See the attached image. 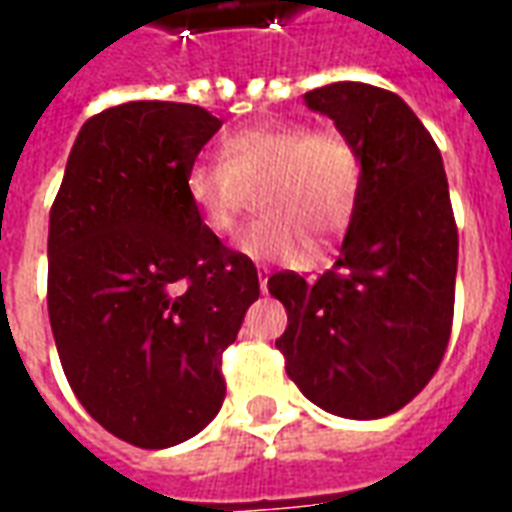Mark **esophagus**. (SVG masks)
<instances>
[{
	"mask_svg": "<svg viewBox=\"0 0 512 512\" xmlns=\"http://www.w3.org/2000/svg\"><path fill=\"white\" fill-rule=\"evenodd\" d=\"M257 274H260V290L266 293V290H268V271H266V268H260Z\"/></svg>",
	"mask_w": 512,
	"mask_h": 512,
	"instance_id": "34e87169",
	"label": "esophagus"
}]
</instances>
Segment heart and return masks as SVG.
Returning <instances> with one entry per match:
<instances>
[{
	"label": "heart",
	"mask_w": 512,
	"mask_h": 512,
	"mask_svg": "<svg viewBox=\"0 0 512 512\" xmlns=\"http://www.w3.org/2000/svg\"><path fill=\"white\" fill-rule=\"evenodd\" d=\"M362 150L343 128L266 123L224 136L219 161L186 172V194L213 235L233 233L246 189H260L266 216L246 224L238 249L252 260L296 263L310 255V235L343 233L362 194Z\"/></svg>",
	"instance_id": "obj_1"
}]
</instances>
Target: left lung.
Returning <instances> with one entry per match:
<instances>
[{"instance_id": "obj_1", "label": "left lung", "mask_w": 512, "mask_h": 512, "mask_svg": "<svg viewBox=\"0 0 512 512\" xmlns=\"http://www.w3.org/2000/svg\"><path fill=\"white\" fill-rule=\"evenodd\" d=\"M304 101L362 150L365 180L340 257L318 279L268 277L285 304V370L329 414H395L439 370L452 332L458 227L441 153L389 90L337 82Z\"/></svg>"}]
</instances>
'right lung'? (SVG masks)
I'll return each instance as SVG.
<instances>
[{"mask_svg":"<svg viewBox=\"0 0 512 512\" xmlns=\"http://www.w3.org/2000/svg\"><path fill=\"white\" fill-rule=\"evenodd\" d=\"M222 120L131 101L90 117L49 216V321L87 414L145 450L191 439L224 400L222 354L257 268L200 222L186 172Z\"/></svg>","mask_w":512,"mask_h":512,"instance_id":"1","label":"right lung"}]
</instances>
